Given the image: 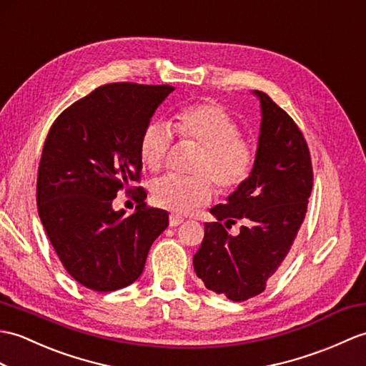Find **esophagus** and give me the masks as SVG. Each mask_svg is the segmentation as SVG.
Wrapping results in <instances>:
<instances>
[{"label":"esophagus","mask_w":366,"mask_h":366,"mask_svg":"<svg viewBox=\"0 0 366 366\" xmlns=\"http://www.w3.org/2000/svg\"><path fill=\"white\" fill-rule=\"evenodd\" d=\"M182 222H184V218H182V217H179V215H174V214L169 215V226H172V227L179 226Z\"/></svg>","instance_id":"1"}]
</instances>
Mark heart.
<instances>
[{
  "instance_id": "obj_1",
  "label": "heart",
  "mask_w": 366,
  "mask_h": 366,
  "mask_svg": "<svg viewBox=\"0 0 366 366\" xmlns=\"http://www.w3.org/2000/svg\"><path fill=\"white\" fill-rule=\"evenodd\" d=\"M173 129L181 140L201 147L202 152L194 164V173L199 174L159 177L151 187L152 201L159 207L185 214L214 197L212 181L219 190L232 192L249 179L256 152L240 135L239 123L222 106L198 103L182 107L173 117ZM172 144L173 132L167 124L149 123L139 142L143 165L151 172H159L167 162Z\"/></svg>"
}]
</instances>
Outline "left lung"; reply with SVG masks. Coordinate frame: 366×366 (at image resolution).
Instances as JSON below:
<instances>
[{"label":"left lung","mask_w":366,"mask_h":366,"mask_svg":"<svg viewBox=\"0 0 366 366\" xmlns=\"http://www.w3.org/2000/svg\"><path fill=\"white\" fill-rule=\"evenodd\" d=\"M260 99L259 147L249 179L226 204L210 209L204 240L193 256L209 290L242 302L265 290L298 235L313 185L310 151L301 129L267 93ZM242 221L241 234L225 231Z\"/></svg>","instance_id":"1"}]
</instances>
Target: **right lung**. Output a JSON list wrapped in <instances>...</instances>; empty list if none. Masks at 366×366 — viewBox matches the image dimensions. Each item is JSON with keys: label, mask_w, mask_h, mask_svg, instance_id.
<instances>
[{"label": "right lung", "mask_w": 366, "mask_h": 366, "mask_svg": "<svg viewBox=\"0 0 366 366\" xmlns=\"http://www.w3.org/2000/svg\"><path fill=\"white\" fill-rule=\"evenodd\" d=\"M172 86L106 84L56 118L37 173V209L64 268L93 292L137 280L152 242L168 226L162 209L147 207L140 182V135ZM124 189L138 202L129 217L112 207Z\"/></svg>", "instance_id": "1"}]
</instances>
